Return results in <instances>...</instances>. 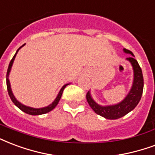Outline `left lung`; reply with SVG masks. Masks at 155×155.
Segmentation results:
<instances>
[{
    "instance_id": "obj_1",
    "label": "left lung",
    "mask_w": 155,
    "mask_h": 155,
    "mask_svg": "<svg viewBox=\"0 0 155 155\" xmlns=\"http://www.w3.org/2000/svg\"><path fill=\"white\" fill-rule=\"evenodd\" d=\"M123 51L127 54H131V56L127 58V60L131 63V66L133 68V73H134L133 83L131 86V90L127 95L124 98V100L121 101L120 103L114 104V105L102 106L97 104L93 100L90 91H88L87 94V101L91 108L95 111V114L101 115L107 119H117L127 114L129 112H131L138 104L143 93L144 79H143L141 68L140 67L137 60H135L134 54L131 51L127 49H123Z\"/></svg>"
}]
</instances>
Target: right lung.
<instances>
[{
	"mask_svg": "<svg viewBox=\"0 0 155 155\" xmlns=\"http://www.w3.org/2000/svg\"><path fill=\"white\" fill-rule=\"evenodd\" d=\"M24 45H25V44H24L23 46H20V47H19V48L17 50L15 54L14 55V57L12 58V60H11V61L10 62V64H9V67H8V69H7V73H6L7 91H8L9 95H10V99H11V101H12L13 103L15 104L16 106L18 107V109H21V110H22L23 112L26 113V114H30V115L44 114L49 113L50 111H51L52 109H54V108H55V106H56L57 104H58V103H59V101H60V98H61V95H62L63 91H64V90L65 87L68 86V84H65V85H64V86H63V87L61 88V89H60V92H59V94H58V95H57V97L55 98V100H54V101H53V102H52V103H51L50 105H48V106L43 107V108H39V109H35V108H32V107L26 106V105H24V104H21L19 101H17L15 97L14 94H13L12 90H11V87H10V80H9V76H10V70H11V67H12L13 63H14V60H15V59L16 54H17V53H18V51H19V49H20L21 47H23Z\"/></svg>",
	"mask_w": 155,
	"mask_h": 155,
	"instance_id": "obj_1",
	"label": "right lung"
}]
</instances>
